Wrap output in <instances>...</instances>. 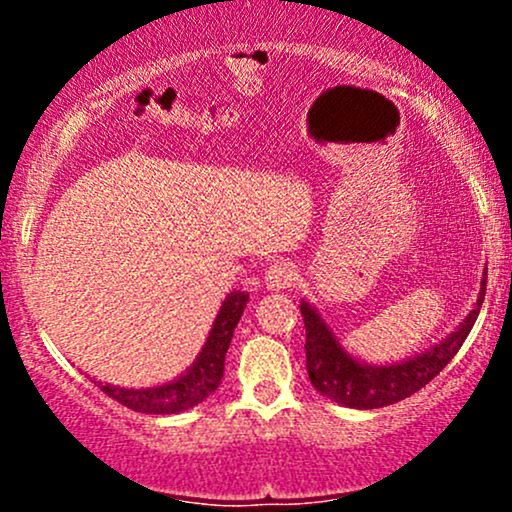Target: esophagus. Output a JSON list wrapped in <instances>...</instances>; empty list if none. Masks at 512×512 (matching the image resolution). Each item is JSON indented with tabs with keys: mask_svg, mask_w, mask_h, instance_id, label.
I'll return each mask as SVG.
<instances>
[{
	"mask_svg": "<svg viewBox=\"0 0 512 512\" xmlns=\"http://www.w3.org/2000/svg\"><path fill=\"white\" fill-rule=\"evenodd\" d=\"M296 279H298L296 267H293V264L286 262V260L272 262L267 267V272H264V284H267L272 291L291 289V286L296 284Z\"/></svg>",
	"mask_w": 512,
	"mask_h": 512,
	"instance_id": "1",
	"label": "esophagus"
}]
</instances>
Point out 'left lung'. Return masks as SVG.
I'll return each instance as SVG.
<instances>
[{"label": "left lung", "mask_w": 512, "mask_h": 512, "mask_svg": "<svg viewBox=\"0 0 512 512\" xmlns=\"http://www.w3.org/2000/svg\"><path fill=\"white\" fill-rule=\"evenodd\" d=\"M486 276L481 279L477 308L467 315L460 330L452 332L445 342L433 346L426 354L409 358L397 366H368L356 361L339 346L330 327L322 322L315 308L301 303L305 322V366L308 378L317 392L351 409H378L402 402L426 387L455 358L460 346L472 332L484 303Z\"/></svg>", "instance_id": "1"}]
</instances>
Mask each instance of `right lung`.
I'll return each mask as SVG.
<instances>
[{
  "mask_svg": "<svg viewBox=\"0 0 512 512\" xmlns=\"http://www.w3.org/2000/svg\"><path fill=\"white\" fill-rule=\"evenodd\" d=\"M245 303H248V293L243 291H233L223 301L202 354L197 356L192 368L173 383L146 387V390H127V387L103 383L98 385L115 402L125 404L132 411H142V414H180V411L197 407L221 385L223 361H226L228 344H231L233 330H236L240 315H243Z\"/></svg>",
  "mask_w": 512,
  "mask_h": 512,
  "instance_id": "right-lung-1",
  "label": "right lung"
}]
</instances>
